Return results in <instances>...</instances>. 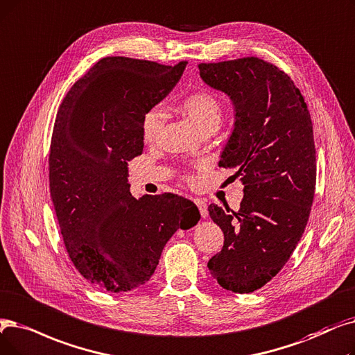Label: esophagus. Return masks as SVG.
<instances>
[{"mask_svg": "<svg viewBox=\"0 0 355 355\" xmlns=\"http://www.w3.org/2000/svg\"><path fill=\"white\" fill-rule=\"evenodd\" d=\"M194 203H196V206L198 207L200 214H202V218H203V219H205V218H207V203L205 202V200H202V198H196V200H194Z\"/></svg>", "mask_w": 355, "mask_h": 355, "instance_id": "34e87169", "label": "esophagus"}]
</instances>
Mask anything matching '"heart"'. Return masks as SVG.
<instances>
[{
    "label": "heart",
    "instance_id": "b5f03b06",
    "mask_svg": "<svg viewBox=\"0 0 355 355\" xmlns=\"http://www.w3.org/2000/svg\"><path fill=\"white\" fill-rule=\"evenodd\" d=\"M181 109L186 113L200 132H214L220 126L223 117V104L211 91L200 89L191 92L182 100ZM166 113L161 104L152 105L142 116V137L146 144L157 142L165 125Z\"/></svg>",
    "mask_w": 355,
    "mask_h": 355
}]
</instances>
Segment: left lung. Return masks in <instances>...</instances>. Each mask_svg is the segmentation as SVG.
<instances>
[{"mask_svg":"<svg viewBox=\"0 0 355 355\" xmlns=\"http://www.w3.org/2000/svg\"><path fill=\"white\" fill-rule=\"evenodd\" d=\"M198 69L235 107V128L219 166L236 169L234 177L243 184L238 211L209 206L225 242L207 267L223 288L252 293L284 267L309 219L316 186L312 119L290 76L264 59L200 64Z\"/></svg>","mask_w":355,"mask_h":355,"instance_id":"8db88e82","label":"left lung"}]
</instances>
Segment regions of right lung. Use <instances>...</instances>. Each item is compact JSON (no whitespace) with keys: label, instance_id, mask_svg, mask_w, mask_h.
Here are the masks:
<instances>
[{"label":"right lung","instance_id":"add662e5","mask_svg":"<svg viewBox=\"0 0 355 355\" xmlns=\"http://www.w3.org/2000/svg\"><path fill=\"white\" fill-rule=\"evenodd\" d=\"M186 65L103 58L59 105L49 153L52 203L72 264L103 290L145 284L169 238L200 219L190 200L171 193L137 200L128 182V162L144 150L142 116L169 94Z\"/></svg>","mask_w":355,"mask_h":355}]
</instances>
